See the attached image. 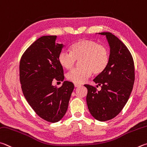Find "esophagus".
<instances>
[{
	"instance_id": "esophagus-1",
	"label": "esophagus",
	"mask_w": 147,
	"mask_h": 147,
	"mask_svg": "<svg viewBox=\"0 0 147 147\" xmlns=\"http://www.w3.org/2000/svg\"><path fill=\"white\" fill-rule=\"evenodd\" d=\"M81 85L80 84H74V87H80Z\"/></svg>"
}]
</instances>
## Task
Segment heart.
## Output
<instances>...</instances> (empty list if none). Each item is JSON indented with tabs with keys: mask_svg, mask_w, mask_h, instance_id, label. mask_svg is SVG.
<instances>
[{
	"mask_svg": "<svg viewBox=\"0 0 147 147\" xmlns=\"http://www.w3.org/2000/svg\"><path fill=\"white\" fill-rule=\"evenodd\" d=\"M69 53H59L58 61L66 69L73 67L76 60L80 59V68L74 69L66 75L69 82L80 84L91 75L100 74L105 70L109 62V51L103 45L88 39H82L74 42L69 47Z\"/></svg>",
	"mask_w": 147,
	"mask_h": 147,
	"instance_id": "obj_1",
	"label": "heart"
}]
</instances>
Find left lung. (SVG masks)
Returning <instances> with one entry per match:
<instances>
[{
  "label": "left lung",
  "mask_w": 147,
  "mask_h": 147,
  "mask_svg": "<svg viewBox=\"0 0 147 147\" xmlns=\"http://www.w3.org/2000/svg\"><path fill=\"white\" fill-rule=\"evenodd\" d=\"M99 34L106 36L110 46L109 64L93 80L100 90L90 85L84 86L90 113L98 121H105L115 118L129 100L135 80L134 63L131 53L118 37L109 32Z\"/></svg>",
  "instance_id": "8db88e82"
}]
</instances>
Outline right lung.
<instances>
[{"label": "right lung", "instance_id": "obj_1", "mask_svg": "<svg viewBox=\"0 0 147 147\" xmlns=\"http://www.w3.org/2000/svg\"><path fill=\"white\" fill-rule=\"evenodd\" d=\"M57 36H43L24 53L20 61V82L24 96L38 116L51 123L66 113L74 84L65 81L60 87L53 81L63 82V67L58 61L62 44H56Z\"/></svg>", "mask_w": 147, "mask_h": 147}]
</instances>
